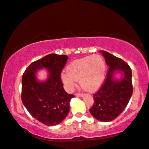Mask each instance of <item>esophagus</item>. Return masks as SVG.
Returning <instances> with one entry per match:
<instances>
[{
	"label": "esophagus",
	"instance_id": "esophagus-1",
	"mask_svg": "<svg viewBox=\"0 0 149 149\" xmlns=\"http://www.w3.org/2000/svg\"><path fill=\"white\" fill-rule=\"evenodd\" d=\"M75 96L76 97H83V94H81V93H76V94H75Z\"/></svg>",
	"mask_w": 149,
	"mask_h": 149
}]
</instances>
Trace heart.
Returning a JSON list of instances; mask_svg holds the SVG:
<instances>
[{
	"mask_svg": "<svg viewBox=\"0 0 149 149\" xmlns=\"http://www.w3.org/2000/svg\"><path fill=\"white\" fill-rule=\"evenodd\" d=\"M104 59L99 54L86 56L73 61L61 74V80L65 89L73 91L77 80L80 86L88 92H94L101 86L106 76Z\"/></svg>",
	"mask_w": 149,
	"mask_h": 149,
	"instance_id": "obj_1",
	"label": "heart"
}]
</instances>
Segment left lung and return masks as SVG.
Segmentation results:
<instances>
[{"label":"left lung","instance_id":"left-lung-1","mask_svg":"<svg viewBox=\"0 0 149 149\" xmlns=\"http://www.w3.org/2000/svg\"><path fill=\"white\" fill-rule=\"evenodd\" d=\"M100 52L108 65V71L102 86L93 94L94 104L89 111L97 120L109 122L119 116L130 102L133 93L132 73L121 58L106 51ZM118 72L122 75L119 79L115 77Z\"/></svg>","mask_w":149,"mask_h":149}]
</instances>
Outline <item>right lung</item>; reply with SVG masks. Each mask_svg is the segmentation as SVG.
I'll use <instances>...</instances> for the list:
<instances>
[{
    "label": "right lung",
    "instance_id": "obj_1",
    "mask_svg": "<svg viewBox=\"0 0 149 149\" xmlns=\"http://www.w3.org/2000/svg\"><path fill=\"white\" fill-rule=\"evenodd\" d=\"M66 55L50 54L33 62L26 69L22 79L21 98L24 106L35 119L45 125H58L67 117L69 103L73 95L63 88L61 71L66 64ZM45 68L46 80L39 81L37 71Z\"/></svg>",
    "mask_w": 149,
    "mask_h": 149
}]
</instances>
